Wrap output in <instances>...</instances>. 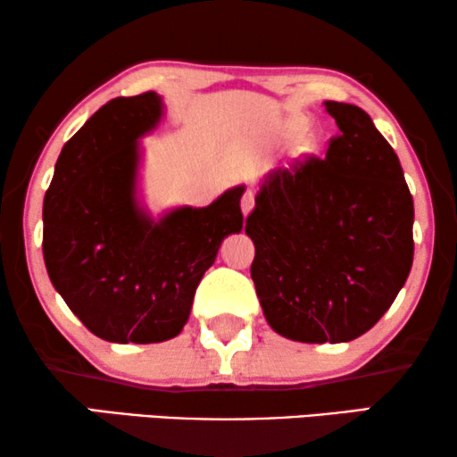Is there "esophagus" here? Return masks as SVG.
Wrapping results in <instances>:
<instances>
[{
	"mask_svg": "<svg viewBox=\"0 0 457 457\" xmlns=\"http://www.w3.org/2000/svg\"><path fill=\"white\" fill-rule=\"evenodd\" d=\"M253 204H255V193L252 189H247L245 193H243V197H241V212H243V214L247 216L249 212H252Z\"/></svg>",
	"mask_w": 457,
	"mask_h": 457,
	"instance_id": "34e87169",
	"label": "esophagus"
}]
</instances>
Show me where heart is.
<instances>
[{
  "mask_svg": "<svg viewBox=\"0 0 457 457\" xmlns=\"http://www.w3.org/2000/svg\"><path fill=\"white\" fill-rule=\"evenodd\" d=\"M303 127H305L303 118H299V116L287 118V120L283 122V135H285V137H295L297 133H302ZM302 147L305 149V152H308V149L314 147V139H312V137H303Z\"/></svg>",
  "mask_w": 457,
  "mask_h": 457,
  "instance_id": "heart-1",
  "label": "heart"
}]
</instances>
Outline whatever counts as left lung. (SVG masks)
<instances>
[{
    "label": "left lung",
    "mask_w": 457,
    "mask_h": 457,
    "mask_svg": "<svg viewBox=\"0 0 457 457\" xmlns=\"http://www.w3.org/2000/svg\"><path fill=\"white\" fill-rule=\"evenodd\" d=\"M324 105L339 127L327 155L268 174L245 224L266 320L302 343L370 330L414 260V202L397 154L358 105Z\"/></svg>",
    "instance_id": "1"
}]
</instances>
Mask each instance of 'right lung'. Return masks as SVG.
Listing matches in <instances>:
<instances>
[{
    "label": "right lung",
    "instance_id": "add662e5",
    "mask_svg": "<svg viewBox=\"0 0 457 457\" xmlns=\"http://www.w3.org/2000/svg\"><path fill=\"white\" fill-rule=\"evenodd\" d=\"M154 91L102 105L62 147L43 199V260L74 316L112 343L177 337L218 247L243 228V187L162 220L135 199L137 139L158 124Z\"/></svg>",
    "mask_w": 457,
    "mask_h": 457
}]
</instances>
